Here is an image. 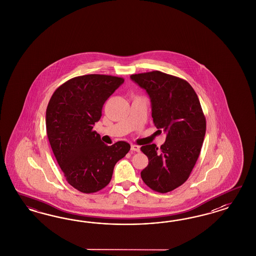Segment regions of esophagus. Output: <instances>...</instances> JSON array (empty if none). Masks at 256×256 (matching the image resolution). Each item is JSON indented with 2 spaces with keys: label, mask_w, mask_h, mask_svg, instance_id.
Instances as JSON below:
<instances>
[{
  "label": "esophagus",
  "mask_w": 256,
  "mask_h": 256,
  "mask_svg": "<svg viewBox=\"0 0 256 256\" xmlns=\"http://www.w3.org/2000/svg\"><path fill=\"white\" fill-rule=\"evenodd\" d=\"M130 149H132V151H134V152H139L140 151L139 146H135V144H132Z\"/></svg>",
  "instance_id": "1"
}]
</instances>
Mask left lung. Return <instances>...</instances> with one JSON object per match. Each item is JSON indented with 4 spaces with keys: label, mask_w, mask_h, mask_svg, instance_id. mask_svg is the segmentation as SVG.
I'll return each mask as SVG.
<instances>
[{
    "label": "left lung",
    "mask_w": 256,
    "mask_h": 256,
    "mask_svg": "<svg viewBox=\"0 0 256 256\" xmlns=\"http://www.w3.org/2000/svg\"><path fill=\"white\" fill-rule=\"evenodd\" d=\"M130 78L146 90L156 126L166 133L160 149L155 144L140 148L148 158L140 176L150 188L166 194L181 186L194 169L206 135V118L197 94L186 80L160 71L135 74Z\"/></svg>",
    "instance_id": "1"
}]
</instances>
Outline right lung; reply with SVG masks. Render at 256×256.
I'll use <instances>...</instances> for the list:
<instances>
[{
    "label": "right lung",
    "mask_w": 256,
    "mask_h": 256,
    "mask_svg": "<svg viewBox=\"0 0 256 256\" xmlns=\"http://www.w3.org/2000/svg\"><path fill=\"white\" fill-rule=\"evenodd\" d=\"M124 78L90 74L73 78L56 89L48 104L46 135L70 185L84 194L108 185L117 162L130 149L124 140L108 146L94 130L105 101Z\"/></svg>",
    "instance_id": "obj_1"
}]
</instances>
